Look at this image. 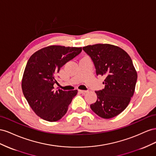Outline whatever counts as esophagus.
Returning a JSON list of instances; mask_svg holds the SVG:
<instances>
[{"label":"esophagus","mask_w":156,"mask_h":156,"mask_svg":"<svg viewBox=\"0 0 156 156\" xmlns=\"http://www.w3.org/2000/svg\"><path fill=\"white\" fill-rule=\"evenodd\" d=\"M78 91L80 93H82V94H85V93H86L87 92V90H79Z\"/></svg>","instance_id":"1"}]
</instances>
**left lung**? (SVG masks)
I'll return each mask as SVG.
<instances>
[{
    "mask_svg": "<svg viewBox=\"0 0 156 156\" xmlns=\"http://www.w3.org/2000/svg\"><path fill=\"white\" fill-rule=\"evenodd\" d=\"M94 63L97 75L105 77V88L96 91L97 100L90 105L104 119L116 116L125 110L134 94L137 73L128 53L117 46L97 44L83 47Z\"/></svg>",
    "mask_w": 156,
    "mask_h": 156,
    "instance_id": "8db88e82",
    "label": "left lung"
}]
</instances>
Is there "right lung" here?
Instances as JSON below:
<instances>
[{
	"mask_svg": "<svg viewBox=\"0 0 156 156\" xmlns=\"http://www.w3.org/2000/svg\"><path fill=\"white\" fill-rule=\"evenodd\" d=\"M82 50V47L51 45L30 57L21 80V88L30 108L41 118L57 122L67 112L78 91H55V76L66 62Z\"/></svg>",
	"mask_w": 156,
	"mask_h": 156,
	"instance_id": "add662e5",
	"label": "right lung"
}]
</instances>
